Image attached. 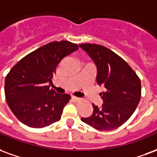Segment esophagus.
Returning a JSON list of instances; mask_svg holds the SVG:
<instances>
[{
  "label": "esophagus",
  "instance_id": "1",
  "mask_svg": "<svg viewBox=\"0 0 157 157\" xmlns=\"http://www.w3.org/2000/svg\"><path fill=\"white\" fill-rule=\"evenodd\" d=\"M71 99L73 100V101H81V98H79V97H76V96H72V97H71Z\"/></svg>",
  "mask_w": 157,
  "mask_h": 157
}]
</instances>
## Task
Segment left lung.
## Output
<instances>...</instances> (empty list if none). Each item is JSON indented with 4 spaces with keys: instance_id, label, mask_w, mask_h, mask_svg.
Here are the masks:
<instances>
[{
    "instance_id": "1",
    "label": "left lung",
    "mask_w": 157,
    "mask_h": 157,
    "mask_svg": "<svg viewBox=\"0 0 157 157\" xmlns=\"http://www.w3.org/2000/svg\"><path fill=\"white\" fill-rule=\"evenodd\" d=\"M96 65V82L105 88L100 93L101 107L92 105L93 112L81 120L100 131L118 128L132 117L140 100V81L132 67L111 50L96 44H81Z\"/></svg>"
}]
</instances>
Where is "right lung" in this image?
I'll use <instances>...</instances> for the list:
<instances>
[{
	"label": "right lung",
	"mask_w": 157,
	"mask_h": 157,
	"mask_svg": "<svg viewBox=\"0 0 157 157\" xmlns=\"http://www.w3.org/2000/svg\"><path fill=\"white\" fill-rule=\"evenodd\" d=\"M78 50L67 40L41 46L17 63L5 80V96L10 111L18 120L32 128H42L60 121L69 102L68 94L50 89L60 61Z\"/></svg>",
	"instance_id": "obj_1"
}]
</instances>
